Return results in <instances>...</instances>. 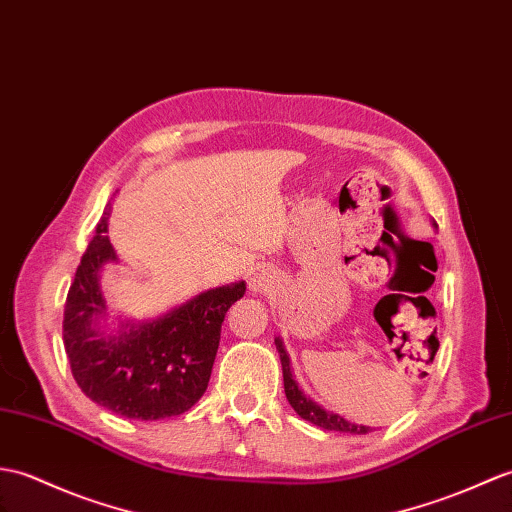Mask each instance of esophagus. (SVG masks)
<instances>
[{
	"label": "esophagus",
	"instance_id": "1",
	"mask_svg": "<svg viewBox=\"0 0 512 512\" xmlns=\"http://www.w3.org/2000/svg\"><path fill=\"white\" fill-rule=\"evenodd\" d=\"M248 285H251V290L253 292H259V290H264V277H259V275H255L251 281H248Z\"/></svg>",
	"mask_w": 512,
	"mask_h": 512
}]
</instances>
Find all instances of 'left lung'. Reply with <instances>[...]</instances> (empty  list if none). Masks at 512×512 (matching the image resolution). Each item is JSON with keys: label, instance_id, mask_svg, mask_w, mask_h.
I'll return each mask as SVG.
<instances>
[{"label": "left lung", "instance_id": "1", "mask_svg": "<svg viewBox=\"0 0 512 512\" xmlns=\"http://www.w3.org/2000/svg\"><path fill=\"white\" fill-rule=\"evenodd\" d=\"M275 344H277V351H279V358H281V368H283L285 397H288L290 406L294 408V412L299 414L301 419L310 421L318 427H323V430H334V432H344V434H368V432H373L368 425H358V423H351L347 419H342L340 414L325 410L323 406H318L314 399L307 397L305 392L299 388V384L294 382L288 351H285L281 338H275Z\"/></svg>", "mask_w": 512, "mask_h": 512}]
</instances>
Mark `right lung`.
Returning a JSON list of instances; mask_svg holds the SVG:
<instances>
[{
    "label": "right lung",
    "instance_id": "obj_1",
    "mask_svg": "<svg viewBox=\"0 0 512 512\" xmlns=\"http://www.w3.org/2000/svg\"><path fill=\"white\" fill-rule=\"evenodd\" d=\"M109 209L95 229L67 292L63 342L76 384L85 395L126 419L157 421L187 412L205 395L220 329L246 283H227L196 294L152 320H120L106 331L100 270L117 255L106 235Z\"/></svg>",
    "mask_w": 512,
    "mask_h": 512
}]
</instances>
